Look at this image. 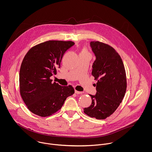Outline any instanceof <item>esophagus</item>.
Instances as JSON below:
<instances>
[{"label": "esophagus", "instance_id": "34e87169", "mask_svg": "<svg viewBox=\"0 0 152 152\" xmlns=\"http://www.w3.org/2000/svg\"><path fill=\"white\" fill-rule=\"evenodd\" d=\"M75 93L77 94H83V92H80V91H77V90H75Z\"/></svg>", "mask_w": 152, "mask_h": 152}]
</instances>
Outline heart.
<instances>
[{
    "instance_id": "1",
    "label": "heart",
    "mask_w": 152,
    "mask_h": 152,
    "mask_svg": "<svg viewBox=\"0 0 152 152\" xmlns=\"http://www.w3.org/2000/svg\"><path fill=\"white\" fill-rule=\"evenodd\" d=\"M83 52H87V51H86V50H83Z\"/></svg>"
}]
</instances>
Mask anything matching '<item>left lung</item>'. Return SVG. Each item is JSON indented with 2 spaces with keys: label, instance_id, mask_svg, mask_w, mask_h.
I'll use <instances>...</instances> for the list:
<instances>
[{
  "label": "left lung",
  "instance_id": "1",
  "mask_svg": "<svg viewBox=\"0 0 152 152\" xmlns=\"http://www.w3.org/2000/svg\"><path fill=\"white\" fill-rule=\"evenodd\" d=\"M95 56L91 74L97 80L96 93L91 95L92 103L84 109L88 116L104 119L118 108L126 89L125 67L121 56L108 44L99 42H90Z\"/></svg>",
  "mask_w": 152,
  "mask_h": 152
}]
</instances>
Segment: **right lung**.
Masks as SVG:
<instances>
[{
  "mask_svg": "<svg viewBox=\"0 0 152 152\" xmlns=\"http://www.w3.org/2000/svg\"><path fill=\"white\" fill-rule=\"evenodd\" d=\"M73 42L50 40L32 47L25 56L20 69L19 83L22 99L28 109L40 116H50L63 105L74 93L71 86L51 83L65 52Z\"/></svg>",
  "mask_w": 152,
  "mask_h": 152,
  "instance_id": "right-lung-1",
  "label": "right lung"
}]
</instances>
